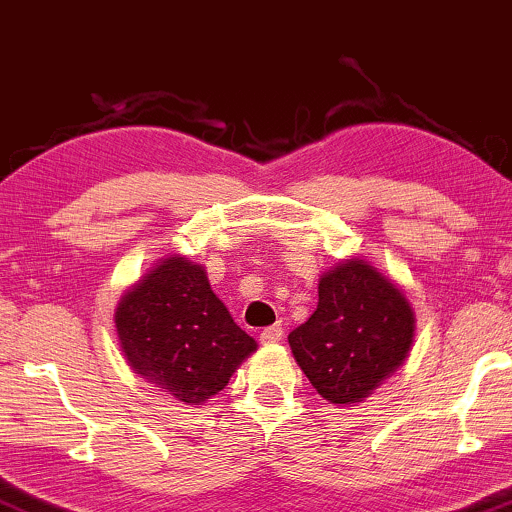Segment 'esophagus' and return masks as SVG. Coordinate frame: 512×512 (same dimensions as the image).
<instances>
[{"instance_id": "esophagus-1", "label": "esophagus", "mask_w": 512, "mask_h": 512, "mask_svg": "<svg viewBox=\"0 0 512 512\" xmlns=\"http://www.w3.org/2000/svg\"><path fill=\"white\" fill-rule=\"evenodd\" d=\"M281 337H284V328H281V323H274V325H270V328L261 330L263 344H277V342H281Z\"/></svg>"}]
</instances>
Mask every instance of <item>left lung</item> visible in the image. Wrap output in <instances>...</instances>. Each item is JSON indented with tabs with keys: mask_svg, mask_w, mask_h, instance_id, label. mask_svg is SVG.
<instances>
[{
	"mask_svg": "<svg viewBox=\"0 0 512 512\" xmlns=\"http://www.w3.org/2000/svg\"><path fill=\"white\" fill-rule=\"evenodd\" d=\"M411 339L413 311L402 291L351 258L323 274L318 307L288 344L318 395L355 404L402 365Z\"/></svg>",
	"mask_w": 512,
	"mask_h": 512,
	"instance_id": "8db88e82",
	"label": "left lung"
}]
</instances>
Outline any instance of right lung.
I'll return each mask as SVG.
<instances>
[{
    "label": "right lung",
    "instance_id": "obj_1",
    "mask_svg": "<svg viewBox=\"0 0 512 512\" xmlns=\"http://www.w3.org/2000/svg\"><path fill=\"white\" fill-rule=\"evenodd\" d=\"M117 337L140 376L184 404L226 388L256 342L228 314L201 265L166 258L115 311Z\"/></svg>",
    "mask_w": 512,
    "mask_h": 512
}]
</instances>
